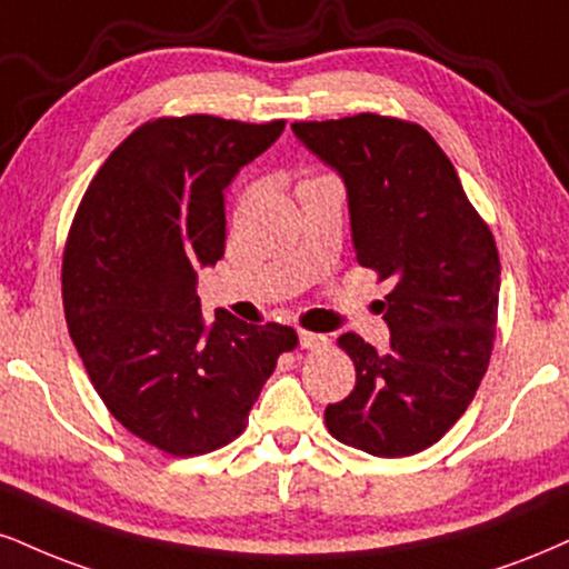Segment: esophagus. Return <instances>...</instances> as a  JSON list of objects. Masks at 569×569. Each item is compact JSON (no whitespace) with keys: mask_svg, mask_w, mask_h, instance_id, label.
Masks as SVG:
<instances>
[{"mask_svg":"<svg viewBox=\"0 0 569 569\" xmlns=\"http://www.w3.org/2000/svg\"><path fill=\"white\" fill-rule=\"evenodd\" d=\"M299 347L302 350H323V347H328V337L312 331H299Z\"/></svg>","mask_w":569,"mask_h":569,"instance_id":"obj_1","label":"esophagus"}]
</instances>
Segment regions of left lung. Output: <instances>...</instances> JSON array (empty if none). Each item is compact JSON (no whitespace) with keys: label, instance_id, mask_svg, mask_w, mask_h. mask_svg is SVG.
<instances>
[{"label":"left lung","instance_id":"obj_1","mask_svg":"<svg viewBox=\"0 0 569 569\" xmlns=\"http://www.w3.org/2000/svg\"><path fill=\"white\" fill-rule=\"evenodd\" d=\"M291 129L345 182L358 262L395 283L381 302L389 350L358 333L339 339L358 379L326 408V427L362 453L413 456L461 419L488 371L501 289L496 241L419 124L360 113Z\"/></svg>","mask_w":569,"mask_h":569}]
</instances>
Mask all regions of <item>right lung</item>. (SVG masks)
<instances>
[{"label":"right lung","mask_w":569,"mask_h":569,"mask_svg":"<svg viewBox=\"0 0 569 569\" xmlns=\"http://www.w3.org/2000/svg\"><path fill=\"white\" fill-rule=\"evenodd\" d=\"M286 121L159 119L108 156L63 257L68 331L113 419L172 456L222 448L297 347L289 326L201 315L196 280L224 254V188Z\"/></svg>","instance_id":"obj_1"}]
</instances>
